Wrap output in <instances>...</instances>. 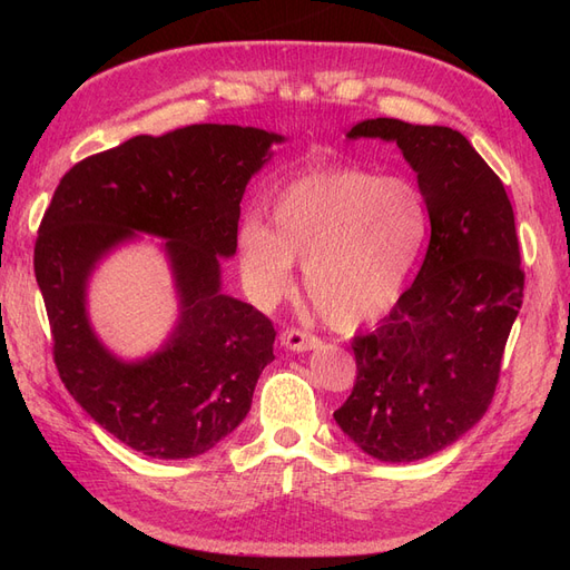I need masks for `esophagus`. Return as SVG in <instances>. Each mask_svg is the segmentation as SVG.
<instances>
[{
	"mask_svg": "<svg viewBox=\"0 0 570 570\" xmlns=\"http://www.w3.org/2000/svg\"><path fill=\"white\" fill-rule=\"evenodd\" d=\"M281 344L289 352H308V350H316L321 340L314 337L312 333L297 331V327H287V331L281 333Z\"/></svg>",
	"mask_w": 570,
	"mask_h": 570,
	"instance_id": "34e87169",
	"label": "esophagus"
}]
</instances>
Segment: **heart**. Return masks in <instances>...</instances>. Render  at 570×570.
<instances>
[{
  "label": "heart",
  "mask_w": 570,
  "mask_h": 570,
  "mask_svg": "<svg viewBox=\"0 0 570 570\" xmlns=\"http://www.w3.org/2000/svg\"><path fill=\"white\" fill-rule=\"evenodd\" d=\"M271 225L239 228L245 281L258 304L295 292V262L318 314L337 327L375 321L402 297L430 233L428 199L406 178L361 168L312 170L273 199Z\"/></svg>",
  "instance_id": "heart-1"
}]
</instances>
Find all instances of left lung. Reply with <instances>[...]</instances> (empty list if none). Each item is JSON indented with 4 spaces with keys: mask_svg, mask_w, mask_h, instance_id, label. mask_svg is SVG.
<instances>
[{
    "mask_svg": "<svg viewBox=\"0 0 570 570\" xmlns=\"http://www.w3.org/2000/svg\"><path fill=\"white\" fill-rule=\"evenodd\" d=\"M402 149L430 209L416 281L390 316L356 335V383L333 419L361 452L409 463L442 452L485 416L523 304L507 189L459 130L396 118L356 124L347 140Z\"/></svg>",
    "mask_w": 570,
    "mask_h": 570,
    "instance_id": "left-lung-1",
    "label": "left lung"
}]
</instances>
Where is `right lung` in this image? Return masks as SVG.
Masks as SVG:
<instances>
[{"mask_svg":"<svg viewBox=\"0 0 570 570\" xmlns=\"http://www.w3.org/2000/svg\"><path fill=\"white\" fill-rule=\"evenodd\" d=\"M262 128L199 124L137 135L61 178L36 243V278L61 383L88 416L151 459H193L230 435L275 358L273 323L223 292L220 258L235 256L239 202L273 145ZM140 234L159 236L179 316L159 351L114 355L87 308L98 264Z\"/></svg>","mask_w":570,"mask_h":570,"instance_id":"right-lung-1","label":"right lung"}]
</instances>
